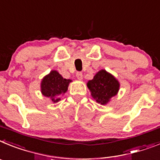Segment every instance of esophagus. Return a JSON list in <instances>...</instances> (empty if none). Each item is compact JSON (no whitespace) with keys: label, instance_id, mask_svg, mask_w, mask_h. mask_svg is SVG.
<instances>
[{"label":"esophagus","instance_id":"34e87169","mask_svg":"<svg viewBox=\"0 0 160 160\" xmlns=\"http://www.w3.org/2000/svg\"><path fill=\"white\" fill-rule=\"evenodd\" d=\"M76 77H77L79 80H82V79H83V75H82V72H76Z\"/></svg>","mask_w":160,"mask_h":160}]
</instances>
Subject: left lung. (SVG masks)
<instances>
[{
    "mask_svg": "<svg viewBox=\"0 0 160 160\" xmlns=\"http://www.w3.org/2000/svg\"><path fill=\"white\" fill-rule=\"evenodd\" d=\"M88 88L97 103L105 105L119 89V83L113 76L105 70L98 72L93 79L88 82Z\"/></svg>",
    "mask_w": 160,
    "mask_h": 160,
    "instance_id": "obj_1",
    "label": "left lung"
}]
</instances>
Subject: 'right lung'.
<instances>
[{
	"instance_id": "1",
	"label": "right lung",
	"mask_w": 160,
	"mask_h": 160,
	"mask_svg": "<svg viewBox=\"0 0 160 160\" xmlns=\"http://www.w3.org/2000/svg\"><path fill=\"white\" fill-rule=\"evenodd\" d=\"M71 81V80L63 78L56 71H51L42 81V93L45 97H50L54 102H57L60 100L59 98L60 94L67 92Z\"/></svg>"
}]
</instances>
